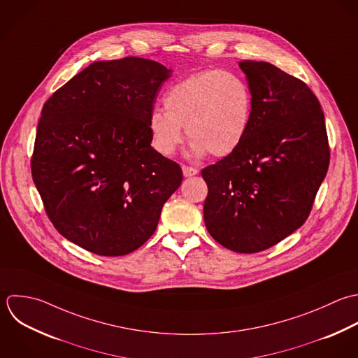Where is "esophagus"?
<instances>
[{
  "mask_svg": "<svg viewBox=\"0 0 358 358\" xmlns=\"http://www.w3.org/2000/svg\"><path fill=\"white\" fill-rule=\"evenodd\" d=\"M198 173H199V170L195 169V167L182 166V174H184V177H192V176H196Z\"/></svg>",
  "mask_w": 358,
  "mask_h": 358,
  "instance_id": "1",
  "label": "esophagus"
}]
</instances>
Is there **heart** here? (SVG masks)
Here are the masks:
<instances>
[{"label": "heart", "mask_w": 358, "mask_h": 358, "mask_svg": "<svg viewBox=\"0 0 358 358\" xmlns=\"http://www.w3.org/2000/svg\"><path fill=\"white\" fill-rule=\"evenodd\" d=\"M166 111L153 110L148 128L153 148L171 156L191 141L188 156L216 157L234 153L244 142L252 120L254 96L248 83L227 71H203L173 85L163 97Z\"/></svg>", "instance_id": "obj_1"}]
</instances>
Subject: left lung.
<instances>
[{
    "instance_id": "left-lung-1",
    "label": "left lung",
    "mask_w": 358,
    "mask_h": 358,
    "mask_svg": "<svg viewBox=\"0 0 358 358\" xmlns=\"http://www.w3.org/2000/svg\"><path fill=\"white\" fill-rule=\"evenodd\" d=\"M240 68L254 96L251 127L234 153L202 170L203 219L219 244L254 254L303 226L331 155L320 100L303 80L264 61Z\"/></svg>"
}]
</instances>
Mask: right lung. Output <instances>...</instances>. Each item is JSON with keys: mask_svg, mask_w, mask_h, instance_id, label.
<instances>
[{"mask_svg": "<svg viewBox=\"0 0 358 358\" xmlns=\"http://www.w3.org/2000/svg\"><path fill=\"white\" fill-rule=\"evenodd\" d=\"M171 72L138 57L96 61L43 106L33 181L58 233L86 251L138 250L181 185V167L150 146L148 128Z\"/></svg>", "mask_w": 358, "mask_h": 358, "instance_id": "obj_1", "label": "right lung"}]
</instances>
